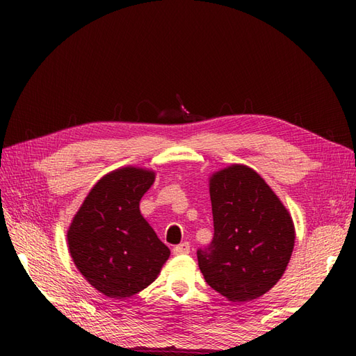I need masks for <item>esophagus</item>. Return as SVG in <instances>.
Listing matches in <instances>:
<instances>
[{"mask_svg":"<svg viewBox=\"0 0 356 356\" xmlns=\"http://www.w3.org/2000/svg\"><path fill=\"white\" fill-rule=\"evenodd\" d=\"M190 251H191V248L188 241H184V243L174 246V249H172V252L176 255H186V254H190Z\"/></svg>","mask_w":356,"mask_h":356,"instance_id":"34e87169","label":"esophagus"}]
</instances>
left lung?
<instances>
[{
  "label": "left lung",
  "mask_w": 356,
  "mask_h": 356,
  "mask_svg": "<svg viewBox=\"0 0 356 356\" xmlns=\"http://www.w3.org/2000/svg\"><path fill=\"white\" fill-rule=\"evenodd\" d=\"M213 241L197 251L207 283L229 301H251L277 284L295 243L289 211L252 168L231 165L209 177Z\"/></svg>",
  "instance_id": "obj_1"
}]
</instances>
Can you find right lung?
<instances>
[{
	"mask_svg": "<svg viewBox=\"0 0 356 356\" xmlns=\"http://www.w3.org/2000/svg\"><path fill=\"white\" fill-rule=\"evenodd\" d=\"M156 172L124 166L97 182L67 231L78 270L108 298H128L154 282L170 249L142 217L139 202Z\"/></svg>",
	"mask_w": 356,
	"mask_h": 356,
	"instance_id": "right-lung-1",
	"label": "right lung"
}]
</instances>
